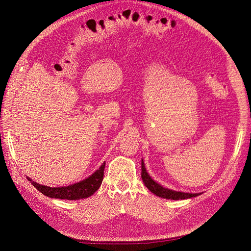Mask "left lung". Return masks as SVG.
<instances>
[{"mask_svg": "<svg viewBox=\"0 0 251 251\" xmlns=\"http://www.w3.org/2000/svg\"><path fill=\"white\" fill-rule=\"evenodd\" d=\"M142 179L148 189H149L151 192H153L154 194H156L157 197H160L163 199L185 200V199L198 197L200 194V193H185V192H180V191H174V190L166 189V188L162 187L161 185L156 183L154 180H152L150 176L148 175V173L145 169V164H144L143 160H142Z\"/></svg>", "mask_w": 251, "mask_h": 251, "instance_id": "8db88e82", "label": "left lung"}]
</instances>
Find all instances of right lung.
<instances>
[{"label": "right lung", "mask_w": 251, "mask_h": 251, "mask_svg": "<svg viewBox=\"0 0 251 251\" xmlns=\"http://www.w3.org/2000/svg\"><path fill=\"white\" fill-rule=\"evenodd\" d=\"M104 168L105 162L102 163V165L89 178L85 179L83 181H80L78 183H75L67 187H49L43 186L38 183H36L29 179L33 186L38 189L44 196L52 198V199H61V200H79V199H87L91 197L93 193L96 192L100 185L103 180L104 175Z\"/></svg>", "instance_id": "1"}]
</instances>
